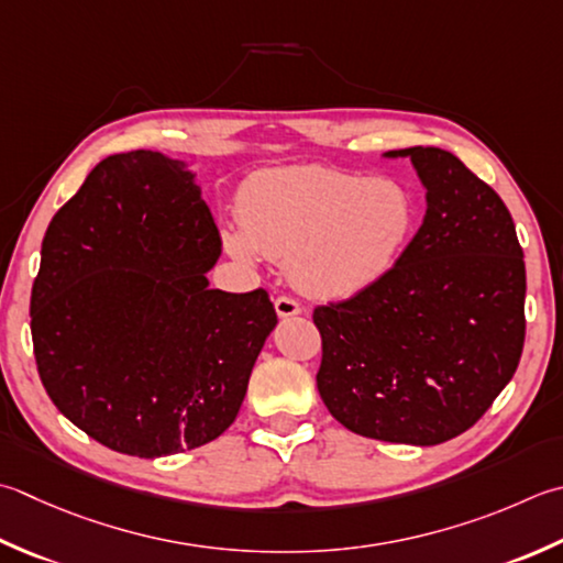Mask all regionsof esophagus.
Returning <instances> with one entry per match:
<instances>
[{
	"instance_id": "obj_1",
	"label": "esophagus",
	"mask_w": 563,
	"mask_h": 563,
	"mask_svg": "<svg viewBox=\"0 0 563 563\" xmlns=\"http://www.w3.org/2000/svg\"><path fill=\"white\" fill-rule=\"evenodd\" d=\"M275 312H278V317H295V314H300L302 312V307H300V302H295L292 297H278V300H275Z\"/></svg>"
}]
</instances>
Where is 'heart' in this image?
I'll return each instance as SVG.
<instances>
[{"mask_svg": "<svg viewBox=\"0 0 563 563\" xmlns=\"http://www.w3.org/2000/svg\"><path fill=\"white\" fill-rule=\"evenodd\" d=\"M239 222L224 231L231 256L285 261L300 292L349 300L400 261L417 229V202L393 178L290 165L253 175L239 197Z\"/></svg>", "mask_w": 563, "mask_h": 563, "instance_id": "obj_1", "label": "heart"}]
</instances>
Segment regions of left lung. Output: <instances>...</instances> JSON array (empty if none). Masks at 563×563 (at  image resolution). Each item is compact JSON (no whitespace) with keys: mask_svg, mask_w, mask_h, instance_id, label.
I'll use <instances>...</instances> for the list:
<instances>
[{"mask_svg":"<svg viewBox=\"0 0 563 563\" xmlns=\"http://www.w3.org/2000/svg\"><path fill=\"white\" fill-rule=\"evenodd\" d=\"M422 227L385 278L317 307V388L361 437L434 446L466 432L515 376L525 344V261L498 192L454 153L412 146Z\"/></svg>","mask_w":563,"mask_h":563,"instance_id":"8db88e82","label":"left lung"}]
</instances>
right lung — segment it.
<instances>
[{"label": "right lung", "mask_w": 563, "mask_h": 563, "mask_svg": "<svg viewBox=\"0 0 563 563\" xmlns=\"http://www.w3.org/2000/svg\"><path fill=\"white\" fill-rule=\"evenodd\" d=\"M219 253L187 161L131 151L95 165L48 224L31 290L33 354L60 415L141 459L231 427L278 317L266 290L209 288Z\"/></svg>", "instance_id": "obj_1"}]
</instances>
